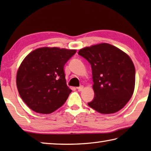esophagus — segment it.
<instances>
[{
	"instance_id": "esophagus-1",
	"label": "esophagus",
	"mask_w": 151,
	"mask_h": 151,
	"mask_svg": "<svg viewBox=\"0 0 151 151\" xmlns=\"http://www.w3.org/2000/svg\"><path fill=\"white\" fill-rule=\"evenodd\" d=\"M83 88H84V86H80L79 87H77V88H76L78 89V91H81V90H83Z\"/></svg>"
}]
</instances>
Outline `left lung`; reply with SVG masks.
I'll return each mask as SVG.
<instances>
[{
  "mask_svg": "<svg viewBox=\"0 0 151 151\" xmlns=\"http://www.w3.org/2000/svg\"><path fill=\"white\" fill-rule=\"evenodd\" d=\"M78 54L91 65L95 96L88 105L103 114L122 109L135 88V68L130 57L104 43L82 49Z\"/></svg>",
  "mask_w": 151,
  "mask_h": 151,
  "instance_id": "left-lung-1",
  "label": "left lung"
}]
</instances>
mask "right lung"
<instances>
[{
  "label": "right lung",
  "instance_id": "1",
  "mask_svg": "<svg viewBox=\"0 0 151 151\" xmlns=\"http://www.w3.org/2000/svg\"><path fill=\"white\" fill-rule=\"evenodd\" d=\"M76 51L42 47L24 59L18 70L16 85L22 99L33 111L51 114L66 102L72 90L66 84L64 66Z\"/></svg>",
  "mask_w": 151,
  "mask_h": 151
}]
</instances>
